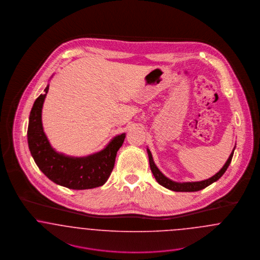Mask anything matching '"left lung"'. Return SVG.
Masks as SVG:
<instances>
[{"instance_id": "obj_1", "label": "left lung", "mask_w": 260, "mask_h": 260, "mask_svg": "<svg viewBox=\"0 0 260 260\" xmlns=\"http://www.w3.org/2000/svg\"><path fill=\"white\" fill-rule=\"evenodd\" d=\"M235 148H236V146H235ZM235 148H234V150H232V152H231L229 158L227 159L226 164H224V166L219 170L218 172H217L214 176L208 178V179L204 180V181H200V182H184V183H178V182L172 181V180H170L169 178L164 176V174L160 172V170L157 168V166L154 164L150 150H149V149H147V151H148V154H149L150 170H151L153 176H154L155 180L157 181L158 184H160L161 186H164V188H166V189H168V190H171V191H200V190H203V189L206 188L207 186H209L210 184L216 182L219 178L221 177V176L225 173V171L227 170V168L229 167V165L231 164Z\"/></svg>"}]
</instances>
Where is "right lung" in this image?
I'll use <instances>...</instances> for the list:
<instances>
[{"instance_id": "add662e5", "label": "right lung", "mask_w": 260, "mask_h": 260, "mask_svg": "<svg viewBox=\"0 0 260 260\" xmlns=\"http://www.w3.org/2000/svg\"><path fill=\"white\" fill-rule=\"evenodd\" d=\"M45 94L32 107L28 124V147L35 164L55 184L72 190H86L103 186L114 167L117 150L123 144L125 133L114 137L104 150L83 157H73L55 151L46 136L42 124Z\"/></svg>"}]
</instances>
